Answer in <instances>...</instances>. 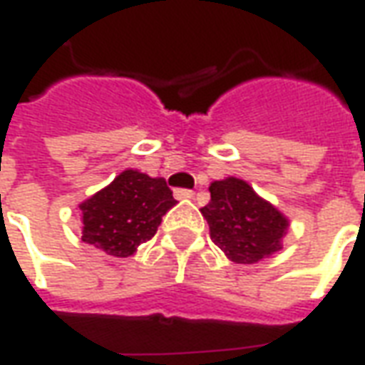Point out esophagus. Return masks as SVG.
Listing matches in <instances>:
<instances>
[{"instance_id": "esophagus-1", "label": "esophagus", "mask_w": 365, "mask_h": 365, "mask_svg": "<svg viewBox=\"0 0 365 365\" xmlns=\"http://www.w3.org/2000/svg\"><path fill=\"white\" fill-rule=\"evenodd\" d=\"M174 195L175 199H191L193 197V191L185 190V187H178V190H174Z\"/></svg>"}]
</instances>
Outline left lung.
<instances>
[{
  "instance_id": "left-lung-1",
  "label": "left lung",
  "mask_w": 365,
  "mask_h": 365,
  "mask_svg": "<svg viewBox=\"0 0 365 365\" xmlns=\"http://www.w3.org/2000/svg\"><path fill=\"white\" fill-rule=\"evenodd\" d=\"M211 201L201 213L211 238L230 260L256 264L279 250L287 219L274 205L258 197L242 180L227 178L211 183Z\"/></svg>"
}]
</instances>
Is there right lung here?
<instances>
[{
	"label": "right lung",
	"instance_id": "right-lung-1",
	"mask_svg": "<svg viewBox=\"0 0 365 365\" xmlns=\"http://www.w3.org/2000/svg\"><path fill=\"white\" fill-rule=\"evenodd\" d=\"M175 203L166 180L125 170L80 205L82 240L109 256L127 258L156 235L162 217Z\"/></svg>",
	"mask_w": 365,
	"mask_h": 365
}]
</instances>
